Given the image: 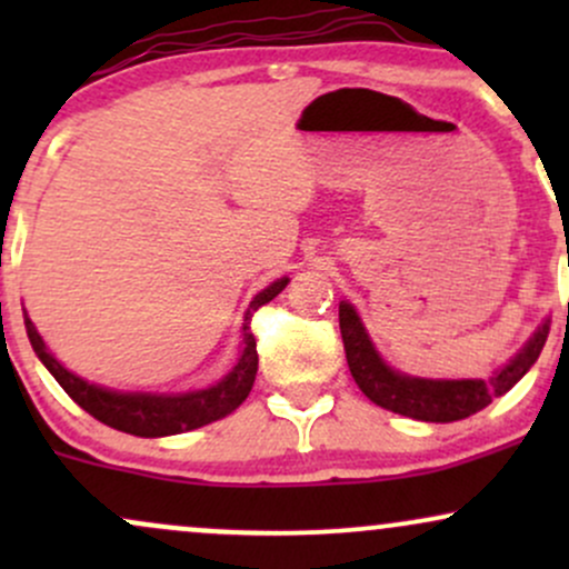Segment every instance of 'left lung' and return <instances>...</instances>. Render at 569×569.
Here are the masks:
<instances>
[{
  "mask_svg": "<svg viewBox=\"0 0 569 569\" xmlns=\"http://www.w3.org/2000/svg\"><path fill=\"white\" fill-rule=\"evenodd\" d=\"M548 326L551 321L538 326L530 342L516 352L506 367L495 371L489 380H422V377H409L390 369L371 345L352 305L339 302V331H342L352 380L377 407L422 422L466 420V417L489 407L492 398L508 393L538 361L548 337Z\"/></svg>",
  "mask_w": 569,
  "mask_h": 569,
  "instance_id": "left-lung-1",
  "label": "left lung"
}]
</instances>
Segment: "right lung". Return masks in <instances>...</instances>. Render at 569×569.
Masks as SVG:
<instances>
[{
	"instance_id": "right-lung-1",
	"label": "right lung",
	"mask_w": 569,
	"mask_h": 569,
	"mask_svg": "<svg viewBox=\"0 0 569 569\" xmlns=\"http://www.w3.org/2000/svg\"><path fill=\"white\" fill-rule=\"evenodd\" d=\"M286 283H289V278H278L276 283L259 291L253 302L248 305L243 323V352H240L232 371H227L211 388L192 390V393H120V390H107L101 385L82 380V377L63 369L53 358V352L48 350V345L42 342L29 316H23L26 335H29L31 348H34L39 361L44 363V369L67 390L71 401L80 403L88 415H93L103 426L122 430V433L158 439V436L184 433V430H194L213 420H221V417H227L246 401L253 388V380H257L259 367L257 339L251 335V316L253 310L276 299L286 289Z\"/></svg>"
}]
</instances>
